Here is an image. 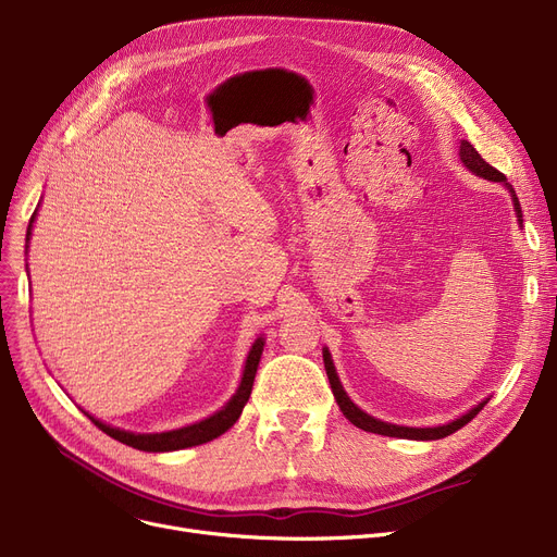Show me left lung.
Listing matches in <instances>:
<instances>
[{"label": "left lung", "instance_id": "8db88e82", "mask_svg": "<svg viewBox=\"0 0 557 557\" xmlns=\"http://www.w3.org/2000/svg\"><path fill=\"white\" fill-rule=\"evenodd\" d=\"M460 162L467 166V171H472L474 175H479V178H485L490 183H502L508 191H510V198H512V205H515V214H517V223L521 225L523 219H521V205H519V198L512 189V185L508 183V178L504 173L496 171L494 166H490L481 153L474 149V146L467 141V139H460ZM323 361H325V370H327V379H330V386H332V393L336 397V404L343 411V416L352 422L355 426L363 429V431H370V433H379V435H388V437H406V441H441V437H447L451 435L454 431H458L460 426H465L470 420H474L479 416L481 408L490 401V397H485L483 401H479L474 408H470V411L462 413L460 418L447 422V424H441V426H401V424H391V422H384V420H376L372 416H368L366 411H361V408L347 397L341 379L336 374V368H334V361H332V355L330 349L323 347Z\"/></svg>", "mask_w": 557, "mask_h": 557}]
</instances>
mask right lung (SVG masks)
<instances>
[{"label":"right lung","instance_id":"obj_1","mask_svg":"<svg viewBox=\"0 0 557 557\" xmlns=\"http://www.w3.org/2000/svg\"><path fill=\"white\" fill-rule=\"evenodd\" d=\"M36 214H38V210L34 212V216H32V221H28V227H26V248H28V239H32ZM263 343H267V338H263V336L255 338L250 352L246 357V366H244V374H242L237 393H234L227 399V404L223 408H219L216 413H212L210 418H205V420H198L194 424H187V426H181V429H171V431H160V433H135V431H126V429H120V426H110V424L97 420L95 416H90L87 411H83V413L90 418L103 433L114 437V441H120V443H124L133 449H139V451H153V454L178 451V449L210 443V441H214V437L223 435L234 422L239 420L244 406H246V401L252 393V382H255L257 366H259V359H261V352H263Z\"/></svg>","mask_w":557,"mask_h":557}]
</instances>
